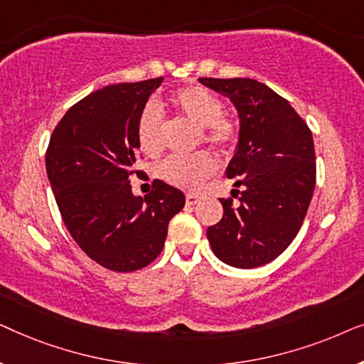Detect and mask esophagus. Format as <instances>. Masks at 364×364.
Masks as SVG:
<instances>
[{"label": "esophagus", "mask_w": 364, "mask_h": 364, "mask_svg": "<svg viewBox=\"0 0 364 364\" xmlns=\"http://www.w3.org/2000/svg\"><path fill=\"white\" fill-rule=\"evenodd\" d=\"M186 202L187 205H196V203H198V196H196V193H187Z\"/></svg>", "instance_id": "34e87169"}]
</instances>
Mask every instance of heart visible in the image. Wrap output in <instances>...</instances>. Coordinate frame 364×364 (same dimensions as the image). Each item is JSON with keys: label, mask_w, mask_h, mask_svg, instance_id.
Returning a JSON list of instances; mask_svg holds the SVG:
<instances>
[{"label": "heart", "mask_w": 364, "mask_h": 364, "mask_svg": "<svg viewBox=\"0 0 364 364\" xmlns=\"http://www.w3.org/2000/svg\"><path fill=\"white\" fill-rule=\"evenodd\" d=\"M168 104L178 116L200 127V137L218 151H230L238 137L235 122L222 116L223 102L202 86H187L176 91ZM136 136L139 147L147 156H157L162 149V116L152 104L139 116ZM217 171V161L205 151L187 157H168L159 167V177L182 191H197Z\"/></svg>", "instance_id": "1"}]
</instances>
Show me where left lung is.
Masks as SVG:
<instances>
[{"label":"left lung","instance_id":"left-lung-1","mask_svg":"<svg viewBox=\"0 0 364 364\" xmlns=\"http://www.w3.org/2000/svg\"><path fill=\"white\" fill-rule=\"evenodd\" d=\"M230 99L240 119L235 156L227 177L233 198H220L223 217L207 228L215 255L227 265L255 268L275 260L305 220L316 182L311 131L290 102L248 77H200Z\"/></svg>","mask_w":364,"mask_h":364}]
</instances>
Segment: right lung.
Returning a JSON list of instances; mask_svg holds the SVG:
<instances>
[{
  "mask_svg": "<svg viewBox=\"0 0 364 364\" xmlns=\"http://www.w3.org/2000/svg\"><path fill=\"white\" fill-rule=\"evenodd\" d=\"M164 77L106 86L74 104L54 129L46 172L63 222L82 252L112 272H134L161 255L171 218L186 196L154 181L132 193L136 127Z\"/></svg>",
  "mask_w": 364,
  "mask_h": 364,
  "instance_id": "1",
  "label": "right lung"
}]
</instances>
